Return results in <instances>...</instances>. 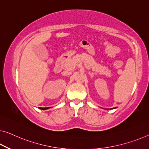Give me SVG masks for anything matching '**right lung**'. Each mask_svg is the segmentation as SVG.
Instances as JSON below:
<instances>
[{"mask_svg": "<svg viewBox=\"0 0 149 149\" xmlns=\"http://www.w3.org/2000/svg\"><path fill=\"white\" fill-rule=\"evenodd\" d=\"M39 109H41V110H46V109H49V107H47V108H39Z\"/></svg>", "mask_w": 149, "mask_h": 149, "instance_id": "obj_1", "label": "right lung"}]
</instances>
